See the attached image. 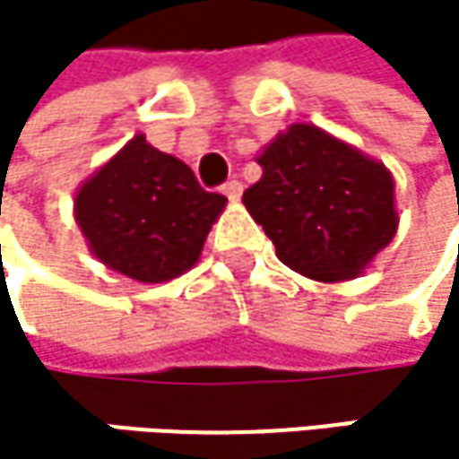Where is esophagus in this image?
<instances>
[{"label":"esophagus","mask_w":459,"mask_h":459,"mask_svg":"<svg viewBox=\"0 0 459 459\" xmlns=\"http://www.w3.org/2000/svg\"><path fill=\"white\" fill-rule=\"evenodd\" d=\"M241 191H244V188H241L238 180H229V183L223 186V194L229 196L230 202H238V199H241Z\"/></svg>","instance_id":"1"}]
</instances>
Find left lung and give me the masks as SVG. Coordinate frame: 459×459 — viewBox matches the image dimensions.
Masks as SVG:
<instances>
[{
  "mask_svg": "<svg viewBox=\"0 0 459 459\" xmlns=\"http://www.w3.org/2000/svg\"><path fill=\"white\" fill-rule=\"evenodd\" d=\"M257 164L263 178L244 191V207L292 271L316 281L353 279L396 236L388 167L316 125H290Z\"/></svg>",
  "mask_w": 459,
  "mask_h": 459,
  "instance_id": "1",
  "label": "left lung"
}]
</instances>
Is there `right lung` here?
Returning <instances> with one entry per match:
<instances>
[{
  "label": "right lung",
  "mask_w": 459,
  "mask_h": 459,
  "mask_svg": "<svg viewBox=\"0 0 459 459\" xmlns=\"http://www.w3.org/2000/svg\"><path fill=\"white\" fill-rule=\"evenodd\" d=\"M226 196L210 194L180 159L135 135L82 183L74 218L92 255L143 284L196 265Z\"/></svg>",
  "instance_id": "right-lung-1"
}]
</instances>
